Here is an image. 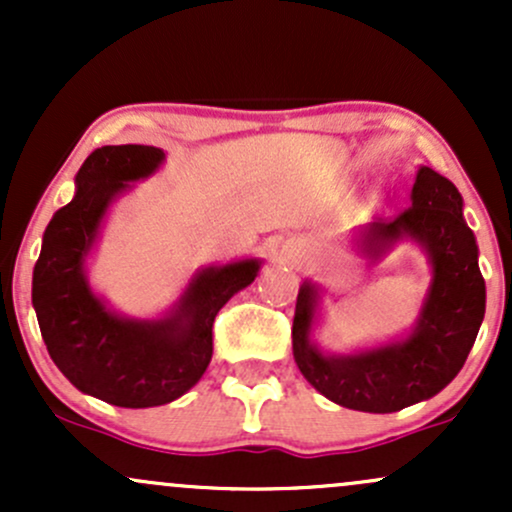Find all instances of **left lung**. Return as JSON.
Masks as SVG:
<instances>
[{"instance_id": "1", "label": "left lung", "mask_w": 512, "mask_h": 512, "mask_svg": "<svg viewBox=\"0 0 512 512\" xmlns=\"http://www.w3.org/2000/svg\"><path fill=\"white\" fill-rule=\"evenodd\" d=\"M414 238L426 250L433 279L414 332L358 354H322L310 342L317 286L305 281L293 315V358L303 378L334 404L370 414H390L438 395L460 373L486 310L479 248L462 216V195L448 178L421 166L411 187V207L392 221L363 228L361 248L380 257L397 240Z\"/></svg>"}]
</instances>
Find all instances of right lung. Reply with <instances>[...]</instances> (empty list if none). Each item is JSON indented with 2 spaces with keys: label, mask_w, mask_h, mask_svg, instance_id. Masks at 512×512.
I'll return each mask as SVG.
<instances>
[{
  "label": "right lung",
  "mask_w": 512,
  "mask_h": 512,
  "mask_svg": "<svg viewBox=\"0 0 512 512\" xmlns=\"http://www.w3.org/2000/svg\"><path fill=\"white\" fill-rule=\"evenodd\" d=\"M163 158L142 144L93 151L76 173L74 199L45 228L33 269V308L50 358L76 390L115 407H161L197 385L214 354L216 313L260 272V260L202 269L161 320L117 315L91 291L84 264L105 211Z\"/></svg>",
  "instance_id": "add662e5"
}]
</instances>
